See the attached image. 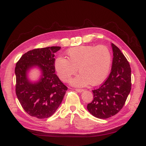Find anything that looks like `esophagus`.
<instances>
[{"instance_id": "34e87169", "label": "esophagus", "mask_w": 146, "mask_h": 146, "mask_svg": "<svg viewBox=\"0 0 146 146\" xmlns=\"http://www.w3.org/2000/svg\"><path fill=\"white\" fill-rule=\"evenodd\" d=\"M76 90V91H77V92H78V93H82V92H83V91H84V90H81V89H76V90Z\"/></svg>"}]
</instances>
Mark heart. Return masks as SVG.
Listing matches in <instances>:
<instances>
[{
  "label": "heart",
  "instance_id": "b5f03b06",
  "mask_svg": "<svg viewBox=\"0 0 146 146\" xmlns=\"http://www.w3.org/2000/svg\"><path fill=\"white\" fill-rule=\"evenodd\" d=\"M66 53L68 59L59 56L55 61V68L62 81L68 82L78 68L80 74L70 82L75 87H85L90 83L98 85L108 75L112 57L107 47L79 46L69 48Z\"/></svg>",
  "mask_w": 146,
  "mask_h": 146
}]
</instances>
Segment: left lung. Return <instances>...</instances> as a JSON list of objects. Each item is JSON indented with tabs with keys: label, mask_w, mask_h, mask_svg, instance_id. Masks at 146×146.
Instances as JSON below:
<instances>
[{
	"label": "left lung",
	"mask_w": 146,
	"mask_h": 146,
	"mask_svg": "<svg viewBox=\"0 0 146 146\" xmlns=\"http://www.w3.org/2000/svg\"><path fill=\"white\" fill-rule=\"evenodd\" d=\"M113 52L111 72L100 87L93 90L92 102L87 110L94 117L105 119L119 112L131 90V70L121 50L111 43Z\"/></svg>",
	"instance_id": "obj_1"
}]
</instances>
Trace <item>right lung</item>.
Returning <instances> with one entry per match:
<instances>
[{
    "label": "right lung",
    "instance_id": "1",
    "mask_svg": "<svg viewBox=\"0 0 146 146\" xmlns=\"http://www.w3.org/2000/svg\"><path fill=\"white\" fill-rule=\"evenodd\" d=\"M60 48L52 46L30 50L16 64V95L24 110L32 117L42 119L52 116L67 90L55 73V53ZM35 68L40 70V76L32 82L29 73Z\"/></svg>",
    "mask_w": 146,
    "mask_h": 146
}]
</instances>
